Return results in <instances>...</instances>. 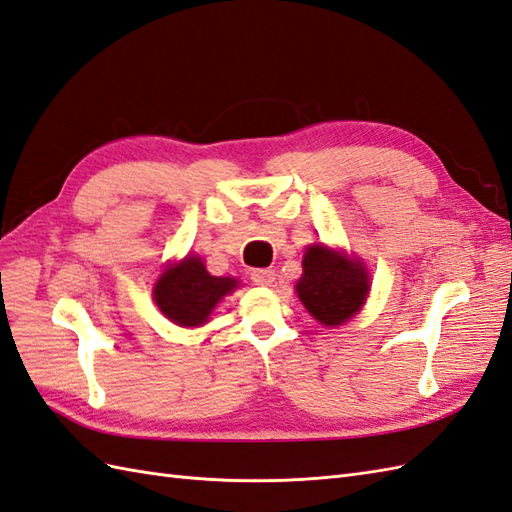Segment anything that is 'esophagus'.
Segmentation results:
<instances>
[{
  "label": "esophagus",
  "mask_w": 512,
  "mask_h": 512,
  "mask_svg": "<svg viewBox=\"0 0 512 512\" xmlns=\"http://www.w3.org/2000/svg\"><path fill=\"white\" fill-rule=\"evenodd\" d=\"M276 280V271L273 269H254L252 271V282L258 286H271Z\"/></svg>",
  "instance_id": "esophagus-1"
}]
</instances>
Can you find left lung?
I'll return each instance as SVG.
<instances>
[{
  "label": "left lung",
  "mask_w": 512,
  "mask_h": 512,
  "mask_svg": "<svg viewBox=\"0 0 512 512\" xmlns=\"http://www.w3.org/2000/svg\"><path fill=\"white\" fill-rule=\"evenodd\" d=\"M297 295L308 313L326 326H341L356 315L369 293V276L360 263L326 245L306 249Z\"/></svg>",
  "instance_id": "8db88e82"
}]
</instances>
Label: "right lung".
<instances>
[{
  "instance_id": "obj_1",
  "label": "right lung",
  "mask_w": 512,
  "mask_h": 512,
  "mask_svg": "<svg viewBox=\"0 0 512 512\" xmlns=\"http://www.w3.org/2000/svg\"><path fill=\"white\" fill-rule=\"evenodd\" d=\"M234 278L210 276L195 256L171 265L160 273L154 286V299L162 315L184 328L202 326L223 295L236 289Z\"/></svg>"
}]
</instances>
